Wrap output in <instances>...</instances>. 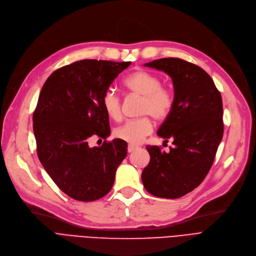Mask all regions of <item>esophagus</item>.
I'll use <instances>...</instances> for the list:
<instances>
[{
  "label": "esophagus",
  "instance_id": "1",
  "mask_svg": "<svg viewBox=\"0 0 256 256\" xmlns=\"http://www.w3.org/2000/svg\"><path fill=\"white\" fill-rule=\"evenodd\" d=\"M127 149H128V152L130 153V152H134L136 149H138V146H134V145H131V144H129Z\"/></svg>",
  "mask_w": 256,
  "mask_h": 256
}]
</instances>
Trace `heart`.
<instances>
[{
  "label": "heart",
  "instance_id": "obj_1",
  "mask_svg": "<svg viewBox=\"0 0 256 256\" xmlns=\"http://www.w3.org/2000/svg\"><path fill=\"white\" fill-rule=\"evenodd\" d=\"M124 87L131 94L142 98L140 114H149L156 120L166 118L173 107V96L170 91L162 87L160 76L145 70H138L124 80ZM102 105L106 114L112 120L122 116L120 98L114 89H108L102 98ZM152 131L148 116L130 120L116 128L114 136L118 140L138 145Z\"/></svg>",
  "mask_w": 256,
  "mask_h": 256
}]
</instances>
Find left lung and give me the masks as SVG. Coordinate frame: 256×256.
Segmentation results:
<instances>
[{
	"label": "left lung",
	"mask_w": 256,
	"mask_h": 256,
	"mask_svg": "<svg viewBox=\"0 0 256 256\" xmlns=\"http://www.w3.org/2000/svg\"><path fill=\"white\" fill-rule=\"evenodd\" d=\"M145 66L166 72L174 87L173 107L158 136L173 148L167 153L147 146L150 162L142 180L152 196L178 198L200 185L208 174L224 134L222 100L211 76L200 67L178 58Z\"/></svg>",
	"instance_id": "obj_1"
}]
</instances>
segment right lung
Returning a JSON list of instances; mask_svg holds the SVG:
<instances>
[{
	"mask_svg": "<svg viewBox=\"0 0 256 256\" xmlns=\"http://www.w3.org/2000/svg\"><path fill=\"white\" fill-rule=\"evenodd\" d=\"M131 62L83 60L50 74L34 112V134L40 162L56 186L71 198L92 202L114 186L116 172L127 156L126 142L110 134L102 98ZM106 140L89 148L90 137Z\"/></svg>",
	"mask_w": 256,
	"mask_h": 256,
	"instance_id": "add662e5",
	"label": "right lung"
}]
</instances>
